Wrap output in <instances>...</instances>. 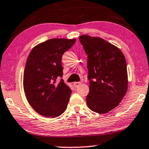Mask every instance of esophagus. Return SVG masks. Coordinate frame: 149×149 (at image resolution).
I'll list each match as a JSON object with an SVG mask.
<instances>
[{
	"instance_id": "obj_1",
	"label": "esophagus",
	"mask_w": 149,
	"mask_h": 149,
	"mask_svg": "<svg viewBox=\"0 0 149 149\" xmlns=\"http://www.w3.org/2000/svg\"><path fill=\"white\" fill-rule=\"evenodd\" d=\"M80 84H81V82H76L73 83V86L76 87H76H78Z\"/></svg>"
}]
</instances>
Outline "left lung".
I'll use <instances>...</instances> for the list:
<instances>
[{
	"label": "left lung",
	"instance_id": "obj_1",
	"mask_svg": "<svg viewBox=\"0 0 149 149\" xmlns=\"http://www.w3.org/2000/svg\"><path fill=\"white\" fill-rule=\"evenodd\" d=\"M79 39L88 55L90 86L87 106L100 114L110 112L119 104L127 91L125 58L119 48L100 37L84 35Z\"/></svg>",
	"mask_w": 149,
	"mask_h": 149
}]
</instances>
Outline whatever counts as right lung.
Returning <instances> with one entry per match:
<instances>
[{"label":"right lung","instance_id":"1","mask_svg":"<svg viewBox=\"0 0 149 149\" xmlns=\"http://www.w3.org/2000/svg\"><path fill=\"white\" fill-rule=\"evenodd\" d=\"M76 39H52L33 47L24 72V91L28 102L39 114L55 118L66 110L71 93L62 78V56Z\"/></svg>","mask_w":149,"mask_h":149}]
</instances>
